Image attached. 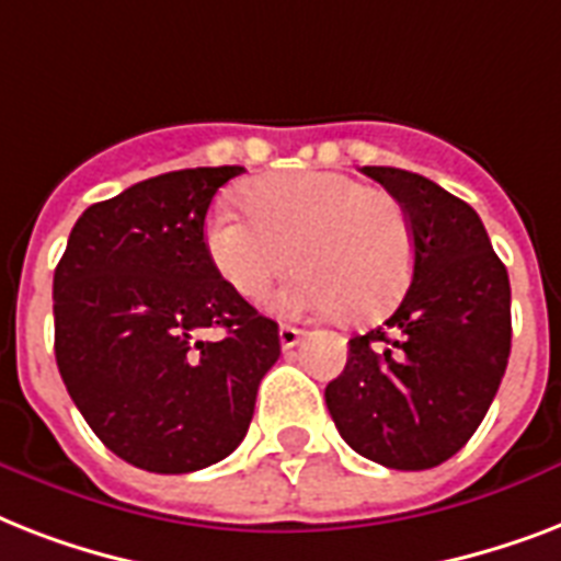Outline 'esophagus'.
Instances as JSON below:
<instances>
[{"label": "esophagus", "mask_w": 561, "mask_h": 561, "mask_svg": "<svg viewBox=\"0 0 561 561\" xmlns=\"http://www.w3.org/2000/svg\"><path fill=\"white\" fill-rule=\"evenodd\" d=\"M302 329H297V325H282L279 329V343H282V350H294L299 341H302Z\"/></svg>", "instance_id": "esophagus-1"}]
</instances>
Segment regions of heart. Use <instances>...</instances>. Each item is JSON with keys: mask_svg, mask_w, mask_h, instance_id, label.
Listing matches in <instances>:
<instances>
[{"mask_svg": "<svg viewBox=\"0 0 561 561\" xmlns=\"http://www.w3.org/2000/svg\"><path fill=\"white\" fill-rule=\"evenodd\" d=\"M247 210L218 206L206 253L238 297L262 299L297 262L302 271L273 299L282 314L381 320L413 276L408 211L390 192L337 171H288L255 180Z\"/></svg>", "mask_w": 561, "mask_h": 561, "instance_id": "1", "label": "heart"}]
</instances>
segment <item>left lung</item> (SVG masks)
I'll return each instance as SVG.
<instances>
[{
    "label": "left lung",
    "mask_w": 561,
    "mask_h": 561,
    "mask_svg": "<svg viewBox=\"0 0 561 561\" xmlns=\"http://www.w3.org/2000/svg\"><path fill=\"white\" fill-rule=\"evenodd\" d=\"M360 171L408 211L413 276L390 320L352 337L325 404L360 457L434 469L469 443L501 387L513 346L510 276L469 203L413 171Z\"/></svg>",
    "instance_id": "1"
}]
</instances>
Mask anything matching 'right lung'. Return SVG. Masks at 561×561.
<instances>
[{
  "label": "right lung",
  "instance_id": "obj_1",
  "mask_svg": "<svg viewBox=\"0 0 561 561\" xmlns=\"http://www.w3.org/2000/svg\"><path fill=\"white\" fill-rule=\"evenodd\" d=\"M241 171H169L92 203L57 264L60 378L136 469L186 474L229 457L279 358V325L220 279L203 238L211 197ZM206 328L225 334L203 342Z\"/></svg>",
  "mask_w": 561,
  "mask_h": 561
}]
</instances>
